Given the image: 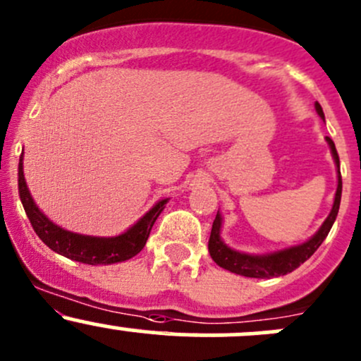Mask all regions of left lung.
Masks as SVG:
<instances>
[{"label":"left lung","instance_id":"8db88e82","mask_svg":"<svg viewBox=\"0 0 361 361\" xmlns=\"http://www.w3.org/2000/svg\"><path fill=\"white\" fill-rule=\"evenodd\" d=\"M317 114L325 121L324 111H322L320 104H314ZM329 147H331V154L334 159V164L337 169V190L334 195V204L332 209L329 212V216L325 218V221L322 223V226L318 228L317 233L313 237H310L308 240L302 242V244L290 245V247L280 249V250H271L267 254H249L242 252V250H235L230 247L225 240L221 238V228H223V216L218 211L216 214L214 223H212L211 237H209V254L218 267L225 268L231 273H237V275L249 276V279H271V276H282L287 273L294 271L295 268L301 267L306 259H310L313 256V252L322 245V242L325 240V237L331 231L334 221L337 218V212H339V204H341V193H343V180H341V171H339V155H337L336 145L329 136H325Z\"/></svg>","mask_w":361,"mask_h":361}]
</instances>
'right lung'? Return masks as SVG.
<instances>
[{"instance_id":"1","label":"right lung","mask_w":361,"mask_h":361,"mask_svg":"<svg viewBox=\"0 0 361 361\" xmlns=\"http://www.w3.org/2000/svg\"><path fill=\"white\" fill-rule=\"evenodd\" d=\"M18 195H20L22 206H24L25 214H27L37 237L60 256H66L69 259L85 264H114L136 256L145 247L155 219L159 218V214L164 211L166 204L169 202L168 197L157 200L150 207V211H147L135 225L123 233L116 235V237H93V235L74 233V231L55 225L36 206L27 183H25L24 154L20 155V162H18Z\"/></svg>"}]
</instances>
